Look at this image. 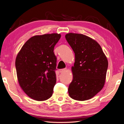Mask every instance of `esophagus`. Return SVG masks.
<instances>
[{
  "mask_svg": "<svg viewBox=\"0 0 124 124\" xmlns=\"http://www.w3.org/2000/svg\"><path fill=\"white\" fill-rule=\"evenodd\" d=\"M67 70V68H63V69H61L60 70V73H63L64 72V71H66Z\"/></svg>",
  "mask_w": 124,
  "mask_h": 124,
  "instance_id": "34e87169",
  "label": "esophagus"
}]
</instances>
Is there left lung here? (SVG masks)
Wrapping results in <instances>:
<instances>
[{"mask_svg": "<svg viewBox=\"0 0 124 124\" xmlns=\"http://www.w3.org/2000/svg\"><path fill=\"white\" fill-rule=\"evenodd\" d=\"M65 38L75 53L73 80L68 93L77 101L91 99L105 85L108 61L100 44L89 37L70 33Z\"/></svg>", "mask_w": 124, "mask_h": 124, "instance_id": "left-lung-1", "label": "left lung"}]
</instances>
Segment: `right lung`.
I'll return each instance as SVG.
<instances>
[{
	"label": "right lung",
	"mask_w": 124,
	"mask_h": 124,
	"mask_svg": "<svg viewBox=\"0 0 124 124\" xmlns=\"http://www.w3.org/2000/svg\"><path fill=\"white\" fill-rule=\"evenodd\" d=\"M61 35L34 36L22 47L16 60L18 81L22 89L36 101H45L53 94L56 83L57 58L53 50Z\"/></svg>",
	"instance_id": "right-lung-1"
}]
</instances>
